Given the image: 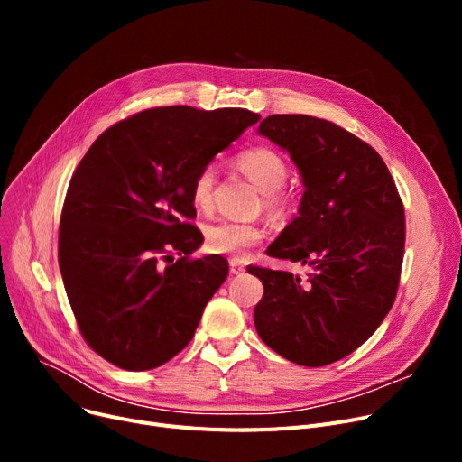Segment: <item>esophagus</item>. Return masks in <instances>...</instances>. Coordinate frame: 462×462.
Segmentation results:
<instances>
[{
  "label": "esophagus",
  "instance_id": "34e87169",
  "mask_svg": "<svg viewBox=\"0 0 462 462\" xmlns=\"http://www.w3.org/2000/svg\"><path fill=\"white\" fill-rule=\"evenodd\" d=\"M230 272H232L234 275L244 273V272H245V265H244V262L237 260V258H230Z\"/></svg>",
  "mask_w": 462,
  "mask_h": 462
}]
</instances>
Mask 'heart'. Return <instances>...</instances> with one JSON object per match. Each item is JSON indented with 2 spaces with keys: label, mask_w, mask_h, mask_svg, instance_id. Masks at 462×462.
Returning a JSON list of instances; mask_svg holds the SVG:
<instances>
[{
  "label": "heart",
  "mask_w": 462,
  "mask_h": 462,
  "mask_svg": "<svg viewBox=\"0 0 462 462\" xmlns=\"http://www.w3.org/2000/svg\"><path fill=\"white\" fill-rule=\"evenodd\" d=\"M237 168L256 187L265 192V208L270 211H281L284 199L279 189L284 185L288 176L286 161L272 148H249L236 157ZM213 187H215V168L211 164L200 168L190 185L192 204L200 211H209L213 206ZM263 239V230L254 223L241 221H221L211 225L206 230V247L215 254H226L234 258H244L247 251L258 245Z\"/></svg>",
  "instance_id": "heart-1"
}]
</instances>
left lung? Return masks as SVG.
I'll use <instances>...</instances> for the list:
<instances>
[{"label":"left lung","instance_id":"left-lung-1","mask_svg":"<svg viewBox=\"0 0 462 462\" xmlns=\"http://www.w3.org/2000/svg\"><path fill=\"white\" fill-rule=\"evenodd\" d=\"M258 133L290 153L305 192L268 254L312 265L307 281L251 265L262 341L288 361L322 367L359 348L390 312L404 253V208L382 157L328 119L275 114Z\"/></svg>","mask_w":462,"mask_h":462}]
</instances>
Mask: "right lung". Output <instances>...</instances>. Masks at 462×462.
Returning a JSON list of instances; mask_svg holds the SVG:
<instances>
[{
    "label": "right lung",
    "instance_id": "1",
    "mask_svg": "<svg viewBox=\"0 0 462 462\" xmlns=\"http://www.w3.org/2000/svg\"><path fill=\"white\" fill-rule=\"evenodd\" d=\"M258 119L244 108L143 110L106 129L72 174L60 270L86 343L116 367L155 369L190 343L228 275L223 256L189 258L204 241L187 223L190 185Z\"/></svg>",
    "mask_w": 462,
    "mask_h": 462
}]
</instances>
